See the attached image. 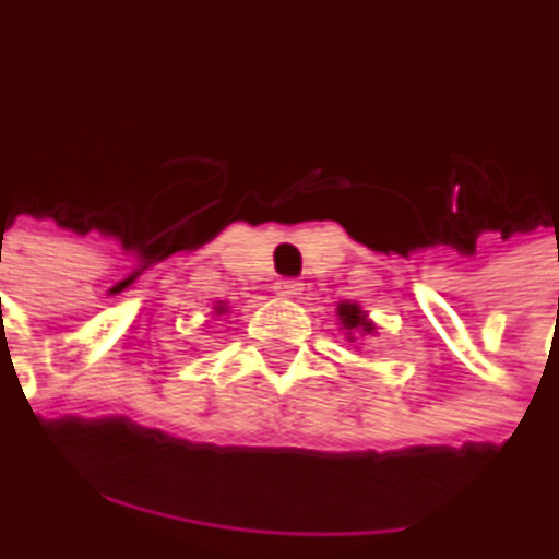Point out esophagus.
Segmentation results:
<instances>
[{"instance_id": "obj_1", "label": "esophagus", "mask_w": 559, "mask_h": 559, "mask_svg": "<svg viewBox=\"0 0 559 559\" xmlns=\"http://www.w3.org/2000/svg\"><path fill=\"white\" fill-rule=\"evenodd\" d=\"M301 289H305V284H301V281L284 278V281H278L275 293H278V296H284V298H298V296H301Z\"/></svg>"}]
</instances>
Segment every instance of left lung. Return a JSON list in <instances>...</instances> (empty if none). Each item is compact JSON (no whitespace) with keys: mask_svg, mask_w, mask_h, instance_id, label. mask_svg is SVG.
Listing matches in <instances>:
<instances>
[{"mask_svg":"<svg viewBox=\"0 0 559 559\" xmlns=\"http://www.w3.org/2000/svg\"><path fill=\"white\" fill-rule=\"evenodd\" d=\"M340 317H343V325H346V328L364 325V331H369V322L360 317V310H357L355 305H343V308H340Z\"/></svg>","mask_w":559,"mask_h":559,"instance_id":"obj_1","label":"left lung"}]
</instances>
